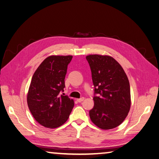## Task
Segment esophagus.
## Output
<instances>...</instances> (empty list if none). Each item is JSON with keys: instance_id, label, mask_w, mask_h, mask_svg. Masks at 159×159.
I'll list each match as a JSON object with an SVG mask.
<instances>
[{"instance_id": "esophagus-1", "label": "esophagus", "mask_w": 159, "mask_h": 159, "mask_svg": "<svg viewBox=\"0 0 159 159\" xmlns=\"http://www.w3.org/2000/svg\"><path fill=\"white\" fill-rule=\"evenodd\" d=\"M84 98H79V99H76V101L78 102H83V100H84Z\"/></svg>"}]
</instances>
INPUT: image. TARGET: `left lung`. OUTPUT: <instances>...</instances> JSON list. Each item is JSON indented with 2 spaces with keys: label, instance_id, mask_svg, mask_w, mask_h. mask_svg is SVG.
I'll return each mask as SVG.
<instances>
[{
  "label": "left lung",
  "instance_id": "8db88e82",
  "mask_svg": "<svg viewBox=\"0 0 159 159\" xmlns=\"http://www.w3.org/2000/svg\"><path fill=\"white\" fill-rule=\"evenodd\" d=\"M92 80L95 87L94 106L89 111L91 121L104 130L120 125L131 108L130 85L126 73L110 55H89Z\"/></svg>",
  "mask_w": 159,
  "mask_h": 159
}]
</instances>
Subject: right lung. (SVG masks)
Segmentation results:
<instances>
[{
  "instance_id": "obj_1",
  "label": "right lung",
  "mask_w": 159,
  "mask_h": 159,
  "mask_svg": "<svg viewBox=\"0 0 159 159\" xmlns=\"http://www.w3.org/2000/svg\"><path fill=\"white\" fill-rule=\"evenodd\" d=\"M72 58V55H50L32 76L27 103L33 117L43 127H60L72 112L75 105L73 99L59 95L60 91H64L65 76Z\"/></svg>"
}]
</instances>
